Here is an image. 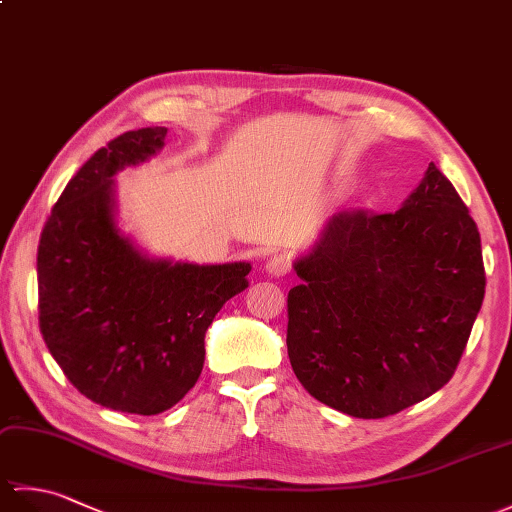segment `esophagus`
<instances>
[{
	"label": "esophagus",
	"instance_id": "obj_1",
	"mask_svg": "<svg viewBox=\"0 0 512 512\" xmlns=\"http://www.w3.org/2000/svg\"><path fill=\"white\" fill-rule=\"evenodd\" d=\"M290 266H292L290 257L284 255V253H277V255H273V257L268 259L266 273H268L270 277H286V275L290 273Z\"/></svg>",
	"mask_w": 512,
	"mask_h": 512
}]
</instances>
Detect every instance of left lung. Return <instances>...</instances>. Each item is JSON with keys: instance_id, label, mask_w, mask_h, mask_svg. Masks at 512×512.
Listing matches in <instances>:
<instances>
[{"instance_id": "8db88e82", "label": "left lung", "mask_w": 512, "mask_h": 512, "mask_svg": "<svg viewBox=\"0 0 512 512\" xmlns=\"http://www.w3.org/2000/svg\"><path fill=\"white\" fill-rule=\"evenodd\" d=\"M295 270L290 365L310 396L367 420L449 383L486 288L480 231L433 162L398 211L336 213Z\"/></svg>"}]
</instances>
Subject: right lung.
Instances as JSON below:
<instances>
[{
  "label": "right lung",
  "mask_w": 512,
  "mask_h": 512,
  "mask_svg": "<svg viewBox=\"0 0 512 512\" xmlns=\"http://www.w3.org/2000/svg\"><path fill=\"white\" fill-rule=\"evenodd\" d=\"M167 127L110 140L52 206L37 250L39 328L54 361L85 398L156 416L198 383L204 334L248 286V262L149 259L118 231L112 176L165 145Z\"/></svg>",
  "instance_id": "1"
}]
</instances>
